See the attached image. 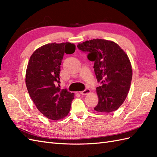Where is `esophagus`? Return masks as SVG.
I'll use <instances>...</instances> for the list:
<instances>
[{"instance_id": "esophagus-1", "label": "esophagus", "mask_w": 157, "mask_h": 157, "mask_svg": "<svg viewBox=\"0 0 157 157\" xmlns=\"http://www.w3.org/2000/svg\"><path fill=\"white\" fill-rule=\"evenodd\" d=\"M90 89H86L85 90L80 92V94L82 95H87V94H90Z\"/></svg>"}]
</instances>
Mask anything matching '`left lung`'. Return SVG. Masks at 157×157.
<instances>
[{
    "label": "left lung",
    "mask_w": 157,
    "mask_h": 157,
    "mask_svg": "<svg viewBox=\"0 0 157 157\" xmlns=\"http://www.w3.org/2000/svg\"><path fill=\"white\" fill-rule=\"evenodd\" d=\"M78 48L94 61V69L101 86L96 88L98 103L94 110L111 113L118 109L128 96L132 79V69L128 55L111 40L93 39L79 43Z\"/></svg>",
    "instance_id": "left-lung-1"
}]
</instances>
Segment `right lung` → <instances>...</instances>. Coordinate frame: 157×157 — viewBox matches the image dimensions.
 Returning a JSON list of instances; mask_svg holds the SVG:
<instances>
[{
	"mask_svg": "<svg viewBox=\"0 0 157 157\" xmlns=\"http://www.w3.org/2000/svg\"><path fill=\"white\" fill-rule=\"evenodd\" d=\"M75 51V45L70 42L50 43L36 49L29 58L26 87L38 111L49 119L65 118L71 109L74 93L58 86L64 53L72 54Z\"/></svg>",
	"mask_w": 157,
	"mask_h": 157,
	"instance_id": "obj_1",
	"label": "right lung"
}]
</instances>
